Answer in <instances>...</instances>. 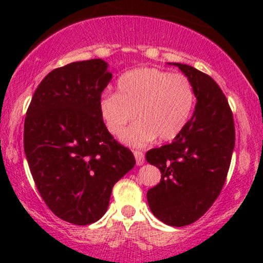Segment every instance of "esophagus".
Returning <instances> with one entry per match:
<instances>
[{"label":"esophagus","mask_w":263,"mask_h":263,"mask_svg":"<svg viewBox=\"0 0 263 263\" xmlns=\"http://www.w3.org/2000/svg\"><path fill=\"white\" fill-rule=\"evenodd\" d=\"M134 155H135V158H136L137 165H142V164L145 163V155H144V153H142V151L135 150Z\"/></svg>","instance_id":"esophagus-1"}]
</instances>
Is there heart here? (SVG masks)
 Instances as JSON below:
<instances>
[{"mask_svg": "<svg viewBox=\"0 0 263 263\" xmlns=\"http://www.w3.org/2000/svg\"><path fill=\"white\" fill-rule=\"evenodd\" d=\"M195 105V90L187 76L154 67L135 68L123 73L116 92L99 99V115L115 136L135 119L136 124L122 135L132 146H145L158 137L172 141L184 129Z\"/></svg>", "mask_w": 263, "mask_h": 263, "instance_id": "1", "label": "heart"}]
</instances>
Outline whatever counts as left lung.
<instances>
[{
    "label": "left lung",
    "instance_id": "left-lung-1",
    "mask_svg": "<svg viewBox=\"0 0 263 263\" xmlns=\"http://www.w3.org/2000/svg\"><path fill=\"white\" fill-rule=\"evenodd\" d=\"M174 66L190 79L197 103L172 144L146 153L147 163L161 173L159 184L146 196L151 213L160 221L184 227L200 219L219 197L232 161L235 128L219 85L192 66Z\"/></svg>",
    "mask_w": 263,
    "mask_h": 263
}]
</instances>
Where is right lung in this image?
I'll return each instance as SVG.
<instances>
[{"mask_svg": "<svg viewBox=\"0 0 263 263\" xmlns=\"http://www.w3.org/2000/svg\"><path fill=\"white\" fill-rule=\"evenodd\" d=\"M105 61L72 62L50 71L36 87L24 123V151L42 198L75 225L98 221L112 188L136 164L99 115L112 80Z\"/></svg>", "mask_w": 263, "mask_h": 263, "instance_id": "obj_1", "label": "right lung"}]
</instances>
